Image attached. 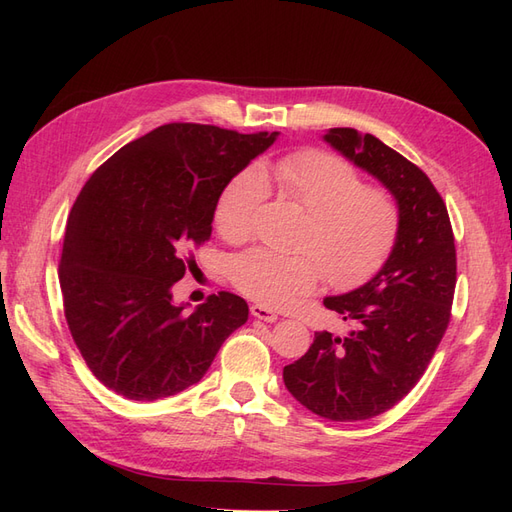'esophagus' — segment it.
<instances>
[{"label": "esophagus", "instance_id": "obj_1", "mask_svg": "<svg viewBox=\"0 0 512 512\" xmlns=\"http://www.w3.org/2000/svg\"><path fill=\"white\" fill-rule=\"evenodd\" d=\"M250 312H252V316L258 318V320H265V322H275V320H277V314L273 312V309L267 307V305H262V303H254V305L250 307Z\"/></svg>", "mask_w": 512, "mask_h": 512}]
</instances>
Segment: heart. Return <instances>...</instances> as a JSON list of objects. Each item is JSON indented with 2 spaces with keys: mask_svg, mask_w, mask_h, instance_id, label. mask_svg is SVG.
<instances>
[{
  "mask_svg": "<svg viewBox=\"0 0 512 512\" xmlns=\"http://www.w3.org/2000/svg\"><path fill=\"white\" fill-rule=\"evenodd\" d=\"M275 185L309 215L301 254L250 250L232 262V282L260 303L282 305L314 290L324 271L335 288L374 277L395 250L401 213L386 188L365 185L356 170L327 151L303 149L271 168H243L215 203V226L228 241L250 237L256 213Z\"/></svg>",
  "mask_w": 512,
  "mask_h": 512,
  "instance_id": "b5f03b06",
  "label": "heart"
}]
</instances>
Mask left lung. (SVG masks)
Instances as JSON below:
<instances>
[{
	"label": "left lung",
	"mask_w": 512,
	"mask_h": 512,
	"mask_svg": "<svg viewBox=\"0 0 512 512\" xmlns=\"http://www.w3.org/2000/svg\"><path fill=\"white\" fill-rule=\"evenodd\" d=\"M324 141L395 196L401 228L367 284L324 299L350 331L316 333L301 359L284 367V382L318 416L365 421L414 389L442 342L457 284L455 237L442 196L401 153L354 128H331Z\"/></svg>",
	"instance_id": "8db88e82"
}]
</instances>
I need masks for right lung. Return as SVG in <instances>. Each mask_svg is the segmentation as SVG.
<instances>
[{
	"label": "right lung",
	"mask_w": 512,
	"mask_h": 512,
	"mask_svg": "<svg viewBox=\"0 0 512 512\" xmlns=\"http://www.w3.org/2000/svg\"><path fill=\"white\" fill-rule=\"evenodd\" d=\"M280 132L166 123L113 153L70 211L59 284L76 348L104 386L136 401L177 395L207 374L250 307L218 292L185 314L173 286L190 245L211 237L224 185Z\"/></svg>",
	"instance_id": "add662e5"
}]
</instances>
